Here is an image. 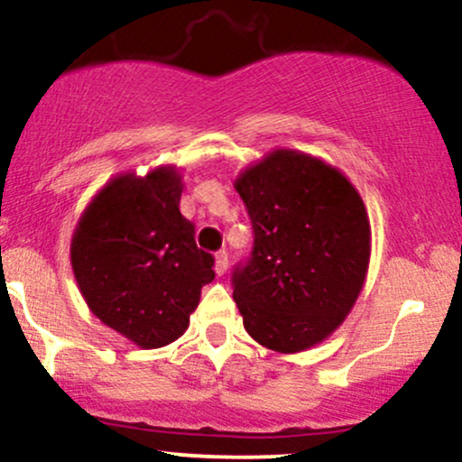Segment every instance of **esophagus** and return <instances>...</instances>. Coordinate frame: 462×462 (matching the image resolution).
Instances as JSON below:
<instances>
[{"instance_id": "34e87169", "label": "esophagus", "mask_w": 462, "mask_h": 462, "mask_svg": "<svg viewBox=\"0 0 462 462\" xmlns=\"http://www.w3.org/2000/svg\"><path fill=\"white\" fill-rule=\"evenodd\" d=\"M227 269V252L226 249H221V252H217L215 256V272L217 275H224Z\"/></svg>"}]
</instances>
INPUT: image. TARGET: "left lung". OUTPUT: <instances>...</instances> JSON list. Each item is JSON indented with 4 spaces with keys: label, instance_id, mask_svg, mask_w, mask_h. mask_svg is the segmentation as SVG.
I'll return each instance as SVG.
<instances>
[{
    "label": "left lung",
    "instance_id": "8db88e82",
    "mask_svg": "<svg viewBox=\"0 0 462 462\" xmlns=\"http://www.w3.org/2000/svg\"><path fill=\"white\" fill-rule=\"evenodd\" d=\"M235 189L254 227L252 254L232 273L243 326L280 354L317 346L341 326L367 275L371 227L358 190L295 150L267 153Z\"/></svg>",
    "mask_w": 462,
    "mask_h": 462
}]
</instances>
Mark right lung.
<instances>
[{"instance_id": "right-lung-1", "label": "right lung", "mask_w": 462, "mask_h": 462, "mask_svg": "<svg viewBox=\"0 0 462 462\" xmlns=\"http://www.w3.org/2000/svg\"><path fill=\"white\" fill-rule=\"evenodd\" d=\"M182 176L156 167L110 180L79 217L71 267L99 321L143 349L176 341L213 282L215 258L180 213Z\"/></svg>"}]
</instances>
